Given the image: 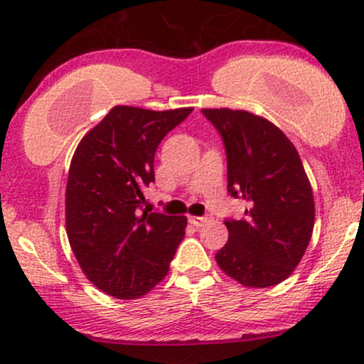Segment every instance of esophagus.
Here are the masks:
<instances>
[{"mask_svg":"<svg viewBox=\"0 0 364 364\" xmlns=\"http://www.w3.org/2000/svg\"><path fill=\"white\" fill-rule=\"evenodd\" d=\"M188 221H190L193 226H202L203 223L210 221V218H207V215H202V218H200V215H190Z\"/></svg>","mask_w":364,"mask_h":364,"instance_id":"obj_1","label":"esophagus"}]
</instances>
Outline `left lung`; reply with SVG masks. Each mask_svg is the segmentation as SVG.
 <instances>
[{"mask_svg": "<svg viewBox=\"0 0 364 364\" xmlns=\"http://www.w3.org/2000/svg\"><path fill=\"white\" fill-rule=\"evenodd\" d=\"M225 141L228 191L243 198V219H226V245L215 254L243 287L282 283L301 262L314 228V197L294 143L247 110L202 109Z\"/></svg>", "mask_w": 364, "mask_h": 364, "instance_id": "obj_1", "label": "left lung"}]
</instances>
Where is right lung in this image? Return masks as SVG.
Instances as JSON below:
<instances>
[{"instance_id":"right-lung-1","label":"right lung","mask_w":364,"mask_h":364,"mask_svg":"<svg viewBox=\"0 0 364 364\" xmlns=\"http://www.w3.org/2000/svg\"><path fill=\"white\" fill-rule=\"evenodd\" d=\"M191 110L117 105L74 151L65 190L67 237L86 278L112 297L149 294L166 278L185 237V215L141 205L143 190L155 181L159 143Z\"/></svg>"}]
</instances>
